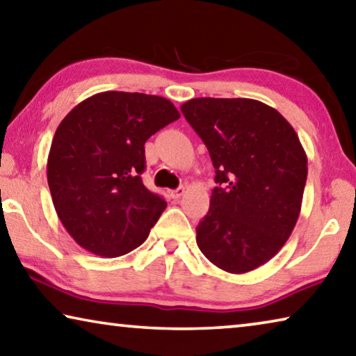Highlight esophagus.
Wrapping results in <instances>:
<instances>
[{"instance_id": "34e87169", "label": "esophagus", "mask_w": 356, "mask_h": 356, "mask_svg": "<svg viewBox=\"0 0 356 356\" xmlns=\"http://www.w3.org/2000/svg\"><path fill=\"white\" fill-rule=\"evenodd\" d=\"M184 193H185V188H184V187H179V188H176V190L169 191V195H171L172 200H179L180 196H182Z\"/></svg>"}]
</instances>
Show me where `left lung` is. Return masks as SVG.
Masks as SVG:
<instances>
[{"label": "left lung", "mask_w": 356, "mask_h": 356, "mask_svg": "<svg viewBox=\"0 0 356 356\" xmlns=\"http://www.w3.org/2000/svg\"><path fill=\"white\" fill-rule=\"evenodd\" d=\"M206 144L216 182L196 244L217 268L244 274L277 255L301 212L307 155L293 127L249 98H193L180 106Z\"/></svg>", "instance_id": "obj_1"}]
</instances>
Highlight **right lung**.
Masks as SVG:
<instances>
[{
  "mask_svg": "<svg viewBox=\"0 0 356 356\" xmlns=\"http://www.w3.org/2000/svg\"><path fill=\"white\" fill-rule=\"evenodd\" d=\"M180 117L171 101L101 92L79 103L56 128L47 182L60 222L82 249L125 255L147 239L166 201L144 187V144Z\"/></svg>",
  "mask_w": 356,
  "mask_h": 356,
  "instance_id": "add662e5",
  "label": "right lung"
}]
</instances>
